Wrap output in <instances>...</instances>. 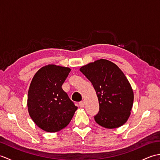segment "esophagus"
<instances>
[{"label":"esophagus","instance_id":"esophagus-1","mask_svg":"<svg viewBox=\"0 0 160 160\" xmlns=\"http://www.w3.org/2000/svg\"><path fill=\"white\" fill-rule=\"evenodd\" d=\"M79 106L80 107H84V101H81V102H79Z\"/></svg>","mask_w":160,"mask_h":160}]
</instances>
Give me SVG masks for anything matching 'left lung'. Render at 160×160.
Returning a JSON list of instances; mask_svg holds the SVG:
<instances>
[{
  "mask_svg": "<svg viewBox=\"0 0 160 160\" xmlns=\"http://www.w3.org/2000/svg\"><path fill=\"white\" fill-rule=\"evenodd\" d=\"M80 71L93 84L98 98L97 123L107 128L121 127L130 116L133 92L124 73L109 60L100 59L82 67Z\"/></svg>",
  "mask_w": 160,
  "mask_h": 160,
  "instance_id": "8db88e82",
  "label": "left lung"
}]
</instances>
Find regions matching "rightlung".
Returning a JSON list of instances; mask_svg holds the SVG:
<instances>
[{
	"label": "right lung",
	"instance_id": "right-lung-1",
	"mask_svg": "<svg viewBox=\"0 0 160 160\" xmlns=\"http://www.w3.org/2000/svg\"><path fill=\"white\" fill-rule=\"evenodd\" d=\"M71 69L49 64L34 75L28 91V107L35 124L47 132L60 131L69 124L78 107L62 85Z\"/></svg>",
	"mask_w": 160,
	"mask_h": 160
}]
</instances>
